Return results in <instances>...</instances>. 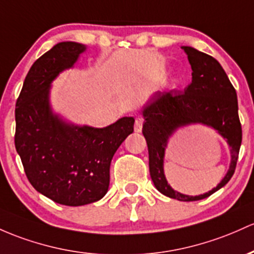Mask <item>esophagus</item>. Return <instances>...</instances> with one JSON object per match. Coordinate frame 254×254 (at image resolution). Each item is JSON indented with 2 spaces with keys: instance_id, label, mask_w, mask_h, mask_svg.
Segmentation results:
<instances>
[{
  "instance_id": "esophagus-1",
  "label": "esophagus",
  "mask_w": 254,
  "mask_h": 254,
  "mask_svg": "<svg viewBox=\"0 0 254 254\" xmlns=\"http://www.w3.org/2000/svg\"><path fill=\"white\" fill-rule=\"evenodd\" d=\"M142 124H143V119L136 118L135 127H133V130H135V132H141L142 131Z\"/></svg>"
}]
</instances>
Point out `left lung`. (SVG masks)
I'll list each match as a JSON object with an SVG mask.
<instances>
[{
    "label": "left lung",
    "instance_id": "obj_1",
    "mask_svg": "<svg viewBox=\"0 0 254 254\" xmlns=\"http://www.w3.org/2000/svg\"><path fill=\"white\" fill-rule=\"evenodd\" d=\"M191 66V83L185 91H158L142 111V133L149 154V174L161 194L180 201H196L212 195L230 181L235 172L242 141L238 96L221 64L211 55L191 47H182ZM204 124L212 127L231 147L232 160L221 184L207 193L191 197L172 190L163 175V157L168 138L178 127Z\"/></svg>",
    "mask_w": 254,
    "mask_h": 254
}]
</instances>
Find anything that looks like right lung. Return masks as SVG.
<instances>
[{
	"label": "right lung",
	"mask_w": 254,
	"mask_h": 254,
	"mask_svg": "<svg viewBox=\"0 0 254 254\" xmlns=\"http://www.w3.org/2000/svg\"><path fill=\"white\" fill-rule=\"evenodd\" d=\"M86 47L61 42L33 63L15 105V149L38 193L58 204L82 206L102 199L114 153L133 131L132 117L106 127L66 123L50 107V84L73 67Z\"/></svg>",
	"instance_id": "1"
}]
</instances>
